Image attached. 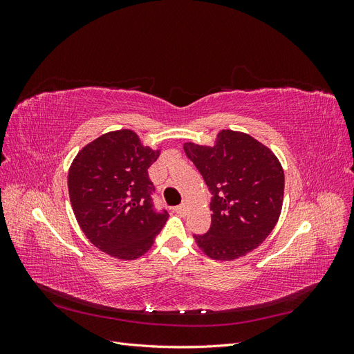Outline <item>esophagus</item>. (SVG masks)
Segmentation results:
<instances>
[{"label": "esophagus", "mask_w": 354, "mask_h": 354, "mask_svg": "<svg viewBox=\"0 0 354 354\" xmlns=\"http://www.w3.org/2000/svg\"><path fill=\"white\" fill-rule=\"evenodd\" d=\"M174 211H176L177 214H186V211H187V202H183V203H181V205L176 207Z\"/></svg>", "instance_id": "esophagus-1"}]
</instances>
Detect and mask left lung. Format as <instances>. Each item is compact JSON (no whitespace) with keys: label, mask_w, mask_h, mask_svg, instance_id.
I'll return each instance as SVG.
<instances>
[{"label":"left lung","mask_w":354,"mask_h":354,"mask_svg":"<svg viewBox=\"0 0 354 354\" xmlns=\"http://www.w3.org/2000/svg\"><path fill=\"white\" fill-rule=\"evenodd\" d=\"M212 194L211 227L195 238L199 250L217 261H234L254 251L279 220L285 176L272 149L252 136L221 130L212 146L186 142Z\"/></svg>","instance_id":"obj_1"}]
</instances>
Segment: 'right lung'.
Instances as JSON below:
<instances>
[{
    "instance_id": "1",
    "label": "right lung",
    "mask_w": 354,
    "mask_h": 354,
    "mask_svg": "<svg viewBox=\"0 0 354 354\" xmlns=\"http://www.w3.org/2000/svg\"><path fill=\"white\" fill-rule=\"evenodd\" d=\"M160 149L143 146L133 130L104 133L72 160L68 189L75 217L87 239L122 261L146 254L168 220L156 211L147 176Z\"/></svg>"
}]
</instances>
